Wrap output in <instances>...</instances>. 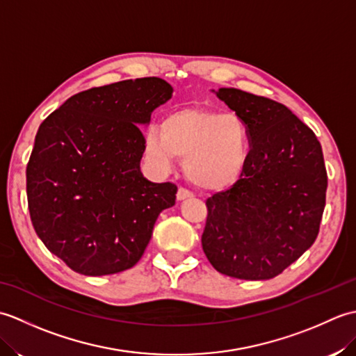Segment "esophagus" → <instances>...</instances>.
Returning a JSON list of instances; mask_svg holds the SVG:
<instances>
[{"mask_svg":"<svg viewBox=\"0 0 356 356\" xmlns=\"http://www.w3.org/2000/svg\"><path fill=\"white\" fill-rule=\"evenodd\" d=\"M190 197H193V193L185 190V188H179V190H177V200L179 202H182L185 199H190Z\"/></svg>","mask_w":356,"mask_h":356,"instance_id":"34e87169","label":"esophagus"}]
</instances>
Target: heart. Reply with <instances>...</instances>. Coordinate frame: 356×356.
I'll return each mask as SVG.
<instances>
[{
  "mask_svg": "<svg viewBox=\"0 0 356 356\" xmlns=\"http://www.w3.org/2000/svg\"><path fill=\"white\" fill-rule=\"evenodd\" d=\"M147 156L168 168L184 159L188 180L202 190L229 188L243 174L249 159V131L234 113L180 108L168 113L161 131L148 128L143 138Z\"/></svg>",
  "mask_w": 356,
  "mask_h": 356,
  "instance_id": "1",
  "label": "heart"
}]
</instances>
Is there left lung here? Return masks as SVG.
Here are the masks:
<instances>
[{"mask_svg": "<svg viewBox=\"0 0 356 356\" xmlns=\"http://www.w3.org/2000/svg\"><path fill=\"white\" fill-rule=\"evenodd\" d=\"M213 92L246 124L251 149L232 188L207 200L203 252L220 274L274 278L318 236L327 190L323 149L283 104L238 88Z\"/></svg>", "mask_w": 356, "mask_h": 356, "instance_id": "8db88e82", "label": "left lung"}]
</instances>
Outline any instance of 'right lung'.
Masks as SVG:
<instances>
[{"label": "right lung", "mask_w": 356, "mask_h": 356, "mask_svg": "<svg viewBox=\"0 0 356 356\" xmlns=\"http://www.w3.org/2000/svg\"><path fill=\"white\" fill-rule=\"evenodd\" d=\"M172 96L161 78L95 87L69 97L38 128L27 163L30 218L45 248L82 275L133 268L177 186L140 172V125Z\"/></svg>", "instance_id": "1"}]
</instances>
